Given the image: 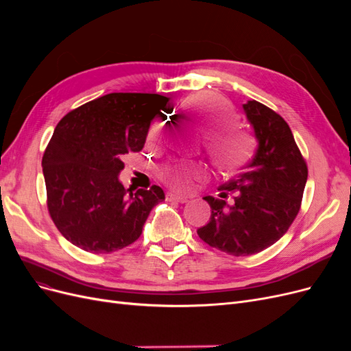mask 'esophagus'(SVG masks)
Masks as SVG:
<instances>
[{"label":"esophagus","instance_id":"34e87169","mask_svg":"<svg viewBox=\"0 0 351 351\" xmlns=\"http://www.w3.org/2000/svg\"><path fill=\"white\" fill-rule=\"evenodd\" d=\"M167 200H169V202H178V204H187L189 197H187V196L174 195V193H168V195H167Z\"/></svg>","mask_w":351,"mask_h":351}]
</instances>
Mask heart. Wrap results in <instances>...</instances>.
Instances as JSON below:
<instances>
[{
	"label": "heart",
	"mask_w": 351,
	"mask_h": 351,
	"mask_svg": "<svg viewBox=\"0 0 351 351\" xmlns=\"http://www.w3.org/2000/svg\"><path fill=\"white\" fill-rule=\"evenodd\" d=\"M189 105L197 120L209 133L208 149L214 158L217 167L224 173H234L246 167L253 156V137L239 129H232L237 124V115L230 105L212 93H196L189 99ZM161 133V124H154L151 136L156 137ZM204 173L202 167L189 164H176L165 173L168 182L182 187L196 174Z\"/></svg>",
	"instance_id": "b5f03b06"
}]
</instances>
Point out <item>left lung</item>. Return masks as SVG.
<instances>
[{
    "label": "left lung",
    "instance_id": "1",
    "mask_svg": "<svg viewBox=\"0 0 351 351\" xmlns=\"http://www.w3.org/2000/svg\"><path fill=\"white\" fill-rule=\"evenodd\" d=\"M259 142L246 171L218 187L219 197H204L212 212L199 237L232 256H249L278 241L299 214L307 164L290 125L258 101L243 105ZM228 194L233 202L228 204Z\"/></svg>",
    "mask_w": 351,
    "mask_h": 351
}]
</instances>
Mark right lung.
<instances>
[{
  "label": "right lung",
  "instance_id": "1",
  "mask_svg": "<svg viewBox=\"0 0 351 351\" xmlns=\"http://www.w3.org/2000/svg\"><path fill=\"white\" fill-rule=\"evenodd\" d=\"M169 99L158 93L114 92L71 110L42 156L47 206L58 231L89 253L134 243L164 190L124 189L123 158L141 152L154 117Z\"/></svg>",
  "mask_w": 351,
  "mask_h": 351
}]
</instances>
